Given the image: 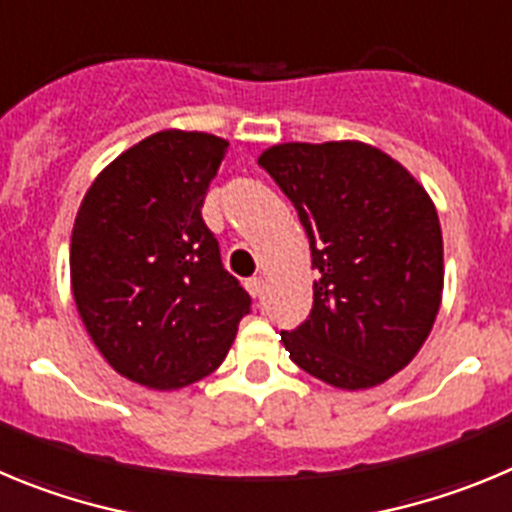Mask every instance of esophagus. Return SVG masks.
<instances>
[{
  "instance_id": "1",
  "label": "esophagus",
  "mask_w": 512,
  "mask_h": 512,
  "mask_svg": "<svg viewBox=\"0 0 512 512\" xmlns=\"http://www.w3.org/2000/svg\"><path fill=\"white\" fill-rule=\"evenodd\" d=\"M245 285H247V290H250V296H252V298L262 296V278H257V275H255V278L247 280Z\"/></svg>"
}]
</instances>
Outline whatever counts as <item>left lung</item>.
<instances>
[{"instance_id":"left-lung-1","label":"left lung","mask_w":512,"mask_h":512,"mask_svg":"<svg viewBox=\"0 0 512 512\" xmlns=\"http://www.w3.org/2000/svg\"><path fill=\"white\" fill-rule=\"evenodd\" d=\"M257 163L296 206L316 273L308 319L280 331L290 359L334 388H375L416 357L439 313L434 201L365 142H283Z\"/></svg>"}]
</instances>
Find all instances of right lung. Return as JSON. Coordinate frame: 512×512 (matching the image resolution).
<instances>
[{
  "label": "right lung",
  "mask_w": 512,
  "mask_h": 512,
  "mask_svg": "<svg viewBox=\"0 0 512 512\" xmlns=\"http://www.w3.org/2000/svg\"><path fill=\"white\" fill-rule=\"evenodd\" d=\"M227 147L206 132H155L101 170L76 214L78 316L101 357L145 388L211 375L250 313L201 216Z\"/></svg>",
  "instance_id": "add662e5"
}]
</instances>
